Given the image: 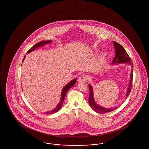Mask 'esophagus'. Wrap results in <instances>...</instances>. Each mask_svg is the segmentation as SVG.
<instances>
[{
    "mask_svg": "<svg viewBox=\"0 0 149 149\" xmlns=\"http://www.w3.org/2000/svg\"><path fill=\"white\" fill-rule=\"evenodd\" d=\"M87 78L84 75H80L79 78H78V81L79 82H81V81H85L86 80Z\"/></svg>",
    "mask_w": 149,
    "mask_h": 149,
    "instance_id": "34e87169",
    "label": "esophagus"
}]
</instances>
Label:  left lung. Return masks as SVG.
<instances>
[{"label": "left lung", "instance_id": "8db88e82", "mask_svg": "<svg viewBox=\"0 0 149 149\" xmlns=\"http://www.w3.org/2000/svg\"><path fill=\"white\" fill-rule=\"evenodd\" d=\"M114 46L115 48V57H114L113 63H127L128 64H130L132 65V70L131 71V79L130 81V83L128 88L127 92L126 93V98H127L128 96L129 95L131 91L132 88V78H133V64L132 62L131 61V59L129 55H128L127 52L125 49L119 44L118 43L114 41ZM89 104L90 107L92 108L93 109L98 113H106L107 112H111L116 109L118 107H113V108L111 109H107L104 107L99 106L98 105L96 104L94 100V97H93V92L92 87L91 85L89 84Z\"/></svg>", "mask_w": 149, "mask_h": 149}]
</instances>
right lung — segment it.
<instances>
[{
  "instance_id": "add662e5",
  "label": "right lung",
  "mask_w": 149,
  "mask_h": 149,
  "mask_svg": "<svg viewBox=\"0 0 149 149\" xmlns=\"http://www.w3.org/2000/svg\"><path fill=\"white\" fill-rule=\"evenodd\" d=\"M51 42V40H49V41H41V42L37 43H36V45H35L33 47H32L27 51V54L29 53V52H32V51L35 50L36 49L38 48V47L42 46L43 45H45V44H46V43H49ZM25 57H26V55L24 56L23 59V61L24 59L25 58ZM76 81H77V79H74V80H72L70 82H69L67 85H66V86H65V87H64V88H63V89L62 93H61V99L60 102H59L58 106H57L54 109H53L52 111H50V112H46V113H45V114H49L54 113H56V112H57V111H58L60 109V108H61V107L63 106L64 99H65V96H66V93L68 92V91L69 90V89L71 88V87H72V86H74V84L76 83Z\"/></svg>"
}]
</instances>
